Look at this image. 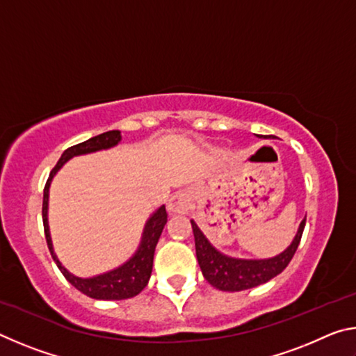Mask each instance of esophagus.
Returning a JSON list of instances; mask_svg holds the SVG:
<instances>
[{
  "label": "esophagus",
  "instance_id": "esophagus-1",
  "mask_svg": "<svg viewBox=\"0 0 356 356\" xmlns=\"http://www.w3.org/2000/svg\"><path fill=\"white\" fill-rule=\"evenodd\" d=\"M168 209L172 213H186L191 209V200L190 195L186 191H179L176 195L171 196Z\"/></svg>",
  "mask_w": 356,
  "mask_h": 356
}]
</instances>
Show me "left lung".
<instances>
[{
    "instance_id": "1",
    "label": "left lung",
    "mask_w": 356,
    "mask_h": 356,
    "mask_svg": "<svg viewBox=\"0 0 356 356\" xmlns=\"http://www.w3.org/2000/svg\"><path fill=\"white\" fill-rule=\"evenodd\" d=\"M306 218L301 221L300 229L295 236L292 245L281 252L280 256L265 259V261H242V259H232L222 256L216 251L209 240L204 237L195 221H191L193 234H195L196 257L200 262L204 278H206L213 287L226 292H238L245 289L256 287L259 284L270 281L284 270L297 251Z\"/></svg>"
}]
</instances>
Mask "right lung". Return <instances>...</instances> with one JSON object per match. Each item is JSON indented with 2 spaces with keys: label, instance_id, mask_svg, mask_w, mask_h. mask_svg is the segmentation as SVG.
Returning <instances> with one entry per match:
<instances>
[{
  "label": "right lung",
  "instance_id": "obj_1",
  "mask_svg": "<svg viewBox=\"0 0 356 356\" xmlns=\"http://www.w3.org/2000/svg\"><path fill=\"white\" fill-rule=\"evenodd\" d=\"M119 141H120V131L110 130V131H105V134L91 138V140L83 141L80 144H75V146L65 149L56 166L51 170L50 177L47 179V184L44 188V202H42V220H44L45 238H47L48 250L51 252L53 261L56 262L58 268L61 270V273L64 275V278L67 280L72 286L78 289L80 292H83L84 295H88V297L95 298V300L131 298L140 293L143 289L147 286L150 273H152L155 246L159 243L161 231H163V227L168 221L166 209L165 206L160 207L152 216H150V220L146 225V229H144V236H143L140 250H138L136 254L131 257L127 264H124L122 267L113 270V272L94 276V278L81 280V278H76L74 275H70L67 270L63 267L61 262L58 261L55 252H53V245H51L50 231H48V221H47L48 188H50V182L53 176L56 174V171L65 163V161L72 159V156L95 152V150H100V149H108L111 146H116Z\"/></svg>",
  "mask_w": 356,
  "mask_h": 356
}]
</instances>
